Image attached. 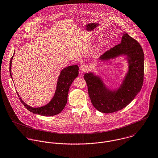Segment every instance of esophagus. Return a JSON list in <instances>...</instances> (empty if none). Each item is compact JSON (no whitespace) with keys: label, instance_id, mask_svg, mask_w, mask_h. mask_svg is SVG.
I'll return each mask as SVG.
<instances>
[{"label":"esophagus","instance_id":"esophagus-1","mask_svg":"<svg viewBox=\"0 0 158 158\" xmlns=\"http://www.w3.org/2000/svg\"><path fill=\"white\" fill-rule=\"evenodd\" d=\"M80 71L82 72V73H84L85 72H86L88 69V66L87 64H83L80 66Z\"/></svg>","mask_w":158,"mask_h":158}]
</instances>
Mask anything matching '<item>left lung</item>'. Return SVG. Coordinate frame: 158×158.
Segmentation results:
<instances>
[{"mask_svg":"<svg viewBox=\"0 0 158 158\" xmlns=\"http://www.w3.org/2000/svg\"><path fill=\"white\" fill-rule=\"evenodd\" d=\"M121 54L127 55L130 68L123 83L117 92L107 89L101 80L92 73L84 75L91 103L102 113L108 114L122 110L135 98L143 85L144 53L140 44L128 34H125L121 43L105 52L100 59L105 60Z\"/></svg>","mask_w":158,"mask_h":158,"instance_id":"left-lung-1","label":"left lung"}]
</instances>
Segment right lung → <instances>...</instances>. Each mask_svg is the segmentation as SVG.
Wrapping results in <instances>:
<instances>
[{
    "instance_id": "1",
    "label": "right lung",
    "mask_w": 158,
    "mask_h": 158,
    "mask_svg": "<svg viewBox=\"0 0 158 158\" xmlns=\"http://www.w3.org/2000/svg\"><path fill=\"white\" fill-rule=\"evenodd\" d=\"M13 56L10 62V73L11 77V67ZM78 75V66L77 65L70 66L64 68L59 76L56 90L52 100L47 105L40 108H32L25 104L23 100L19 98L23 105L30 112L41 115L43 116H52L61 113L65 107L68 101V92L69 88L75 78ZM18 94V92H17ZM18 97L19 94H18Z\"/></svg>"
}]
</instances>
